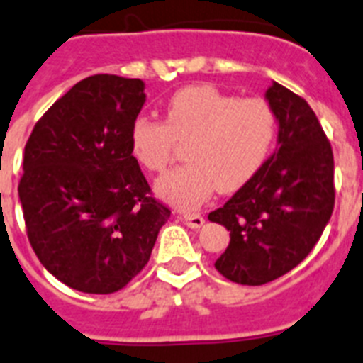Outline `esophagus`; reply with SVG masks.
<instances>
[{"instance_id": "obj_1", "label": "esophagus", "mask_w": 363, "mask_h": 363, "mask_svg": "<svg viewBox=\"0 0 363 363\" xmlns=\"http://www.w3.org/2000/svg\"><path fill=\"white\" fill-rule=\"evenodd\" d=\"M182 220H184L186 226H190V228L197 230L204 225V219L201 216H195V213H184L182 216Z\"/></svg>"}]
</instances>
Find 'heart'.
I'll return each instance as SVG.
<instances>
[{
  "label": "heart",
  "instance_id": "b5f03b06",
  "mask_svg": "<svg viewBox=\"0 0 363 363\" xmlns=\"http://www.w3.org/2000/svg\"><path fill=\"white\" fill-rule=\"evenodd\" d=\"M188 164L157 179L155 194L181 210H195L219 188L235 191L261 169L276 140V116L264 100H239L213 86H191L166 102V121L137 116L129 131L135 160L160 172L175 140Z\"/></svg>",
  "mask_w": 363,
  "mask_h": 363
}]
</instances>
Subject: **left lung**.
Returning a JSON list of instances; mask_svg holds the SVG:
<instances>
[{"label": "left lung", "instance_id": "obj_1", "mask_svg": "<svg viewBox=\"0 0 363 363\" xmlns=\"http://www.w3.org/2000/svg\"><path fill=\"white\" fill-rule=\"evenodd\" d=\"M264 100L277 122L276 151L208 216L230 232L216 269L241 285H264L298 267L334 208L333 150L311 106L277 82Z\"/></svg>", "mask_w": 363, "mask_h": 363}]
</instances>
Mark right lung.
Here are the masks:
<instances>
[{
	"mask_svg": "<svg viewBox=\"0 0 363 363\" xmlns=\"http://www.w3.org/2000/svg\"><path fill=\"white\" fill-rule=\"evenodd\" d=\"M144 87L115 74L78 82L25 144L18 194L27 235L43 267L74 291H121L146 267L172 213L150 197L129 146Z\"/></svg>",
	"mask_w": 363,
	"mask_h": 363,
	"instance_id": "obj_1",
	"label": "right lung"
}]
</instances>
